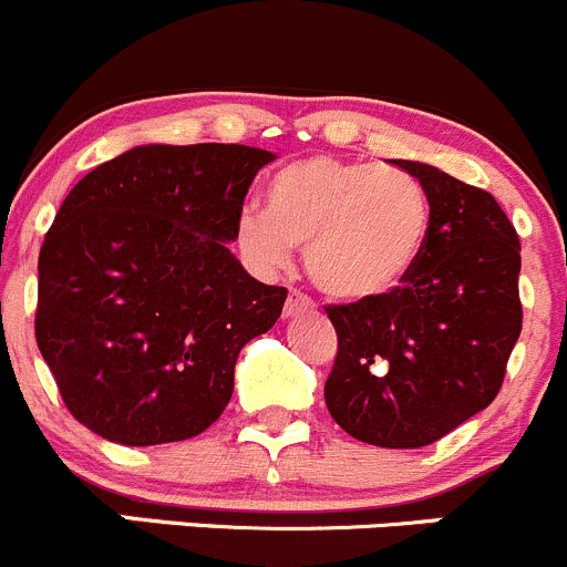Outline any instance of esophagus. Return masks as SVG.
Masks as SVG:
<instances>
[{
    "instance_id": "34e87169",
    "label": "esophagus",
    "mask_w": 567,
    "mask_h": 567,
    "mask_svg": "<svg viewBox=\"0 0 567 567\" xmlns=\"http://www.w3.org/2000/svg\"><path fill=\"white\" fill-rule=\"evenodd\" d=\"M309 309H315V301H312V299H309V296H307V293H301V290L290 288L288 303H285V318H293V315L309 312Z\"/></svg>"
}]
</instances>
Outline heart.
I'll use <instances>...</instances> for the list:
<instances>
[{"instance_id":"obj_1","label":"heart","mask_w":567,"mask_h":567,"mask_svg":"<svg viewBox=\"0 0 567 567\" xmlns=\"http://www.w3.org/2000/svg\"><path fill=\"white\" fill-rule=\"evenodd\" d=\"M432 230V200L410 171L301 157L274 171L266 212H244L236 241L260 266H282L303 247L312 282L333 299L389 293L419 264Z\"/></svg>"}]
</instances>
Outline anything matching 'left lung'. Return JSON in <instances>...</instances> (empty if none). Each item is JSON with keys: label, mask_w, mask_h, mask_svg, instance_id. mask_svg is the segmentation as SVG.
Returning <instances> with one entry per match:
<instances>
[{"label": "left lung", "mask_w": 567, "mask_h": 567, "mask_svg": "<svg viewBox=\"0 0 567 567\" xmlns=\"http://www.w3.org/2000/svg\"><path fill=\"white\" fill-rule=\"evenodd\" d=\"M426 187L432 230L389 293L329 303L337 355L326 408L350 437L421 449L488 408L522 333L516 228L486 189L393 159Z\"/></svg>", "instance_id": "obj_1"}]
</instances>
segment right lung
Instances as JSON below:
<instances>
[{
	"mask_svg": "<svg viewBox=\"0 0 567 567\" xmlns=\"http://www.w3.org/2000/svg\"><path fill=\"white\" fill-rule=\"evenodd\" d=\"M271 159L238 143H157L70 189L40 247L34 339L79 424L159 445L223 415L238 353L288 299L228 249Z\"/></svg>",
	"mask_w": 567,
	"mask_h": 567,
	"instance_id": "right-lung-1",
	"label": "right lung"
}]
</instances>
